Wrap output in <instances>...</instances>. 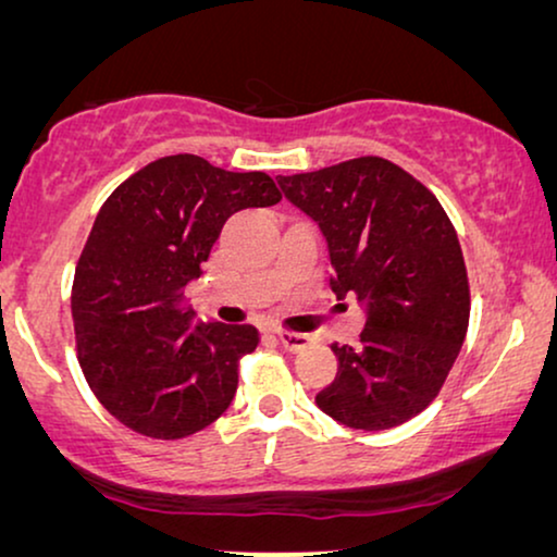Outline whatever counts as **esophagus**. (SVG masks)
Segmentation results:
<instances>
[{"label": "esophagus", "instance_id": "1", "mask_svg": "<svg viewBox=\"0 0 557 557\" xmlns=\"http://www.w3.org/2000/svg\"><path fill=\"white\" fill-rule=\"evenodd\" d=\"M278 342L286 352H304L311 345V337L301 332H278Z\"/></svg>", "mask_w": 557, "mask_h": 557}]
</instances>
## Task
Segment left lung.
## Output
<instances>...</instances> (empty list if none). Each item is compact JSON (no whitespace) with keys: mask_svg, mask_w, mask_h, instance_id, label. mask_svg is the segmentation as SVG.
<instances>
[{"mask_svg":"<svg viewBox=\"0 0 557 557\" xmlns=\"http://www.w3.org/2000/svg\"><path fill=\"white\" fill-rule=\"evenodd\" d=\"M322 227L332 292L368 307L360 345L334 342L339 370L317 406L360 431L421 413L444 387L469 330V276L436 195L383 157L278 177Z\"/></svg>","mask_w":557,"mask_h":557,"instance_id":"8db88e82","label":"left lung"}]
</instances>
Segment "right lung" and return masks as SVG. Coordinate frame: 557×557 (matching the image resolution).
Instances as JSON below:
<instances>
[{
    "label": "right lung",
    "instance_id": "right-lung-1",
    "mask_svg": "<svg viewBox=\"0 0 557 557\" xmlns=\"http://www.w3.org/2000/svg\"><path fill=\"white\" fill-rule=\"evenodd\" d=\"M265 172H227L195 154L134 172L98 210L75 265V352L109 413L141 436L174 441L218 421L238 387L250 324H200L177 307L233 212L269 208Z\"/></svg>",
    "mask_w": 557,
    "mask_h": 557
}]
</instances>
